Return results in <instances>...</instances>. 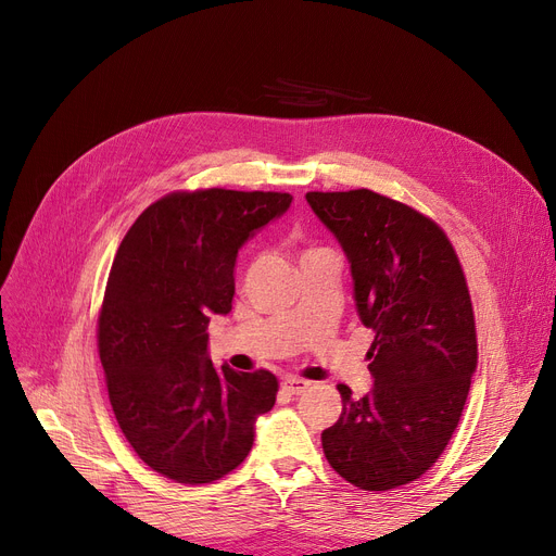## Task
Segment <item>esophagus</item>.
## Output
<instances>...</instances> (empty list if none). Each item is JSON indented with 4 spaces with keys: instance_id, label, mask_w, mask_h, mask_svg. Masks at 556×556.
Returning <instances> with one entry per match:
<instances>
[{
    "instance_id": "esophagus-1",
    "label": "esophagus",
    "mask_w": 556,
    "mask_h": 556,
    "mask_svg": "<svg viewBox=\"0 0 556 556\" xmlns=\"http://www.w3.org/2000/svg\"><path fill=\"white\" fill-rule=\"evenodd\" d=\"M308 386H311L308 381H304V378H295V376H288L281 381V388L288 394H302V392H306Z\"/></svg>"
}]
</instances>
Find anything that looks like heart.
Instances as JSON below:
<instances>
[{"instance_id": "heart-1", "label": "heart", "mask_w": 556, "mask_h": 556, "mask_svg": "<svg viewBox=\"0 0 556 556\" xmlns=\"http://www.w3.org/2000/svg\"><path fill=\"white\" fill-rule=\"evenodd\" d=\"M313 252H319V250H308V252H304V256H306V254H313Z\"/></svg>"}]
</instances>
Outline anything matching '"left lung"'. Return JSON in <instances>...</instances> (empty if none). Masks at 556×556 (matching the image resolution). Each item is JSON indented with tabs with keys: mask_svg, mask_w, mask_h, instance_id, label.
Masks as SVG:
<instances>
[{
	"mask_svg": "<svg viewBox=\"0 0 556 556\" xmlns=\"http://www.w3.org/2000/svg\"><path fill=\"white\" fill-rule=\"evenodd\" d=\"M340 243L354 279L371 390L346 386L340 419L323 432L333 469L365 491L424 476L453 437L478 365L469 288L446 233L403 202L369 189L306 193Z\"/></svg>",
	"mask_w": 556,
	"mask_h": 556,
	"instance_id": "8db88e82",
	"label": "left lung"
}]
</instances>
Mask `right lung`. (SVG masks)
<instances>
[{"instance_id":"add662e5","label":"right lung","mask_w":556,"mask_h":556,"mask_svg":"<svg viewBox=\"0 0 556 556\" xmlns=\"http://www.w3.org/2000/svg\"><path fill=\"white\" fill-rule=\"evenodd\" d=\"M290 202L275 191L170 193L116 250L99 315L110 403L135 453L175 482L237 469L273 410L275 374L214 367L207 327L231 311L239 250Z\"/></svg>"}]
</instances>
